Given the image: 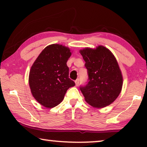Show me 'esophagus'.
Returning a JSON list of instances; mask_svg holds the SVG:
<instances>
[{
	"label": "esophagus",
	"mask_w": 147,
	"mask_h": 147,
	"mask_svg": "<svg viewBox=\"0 0 147 147\" xmlns=\"http://www.w3.org/2000/svg\"><path fill=\"white\" fill-rule=\"evenodd\" d=\"M79 83H80V79H77L75 81V84H76V86H78L79 85Z\"/></svg>",
	"instance_id": "34e87169"
}]
</instances>
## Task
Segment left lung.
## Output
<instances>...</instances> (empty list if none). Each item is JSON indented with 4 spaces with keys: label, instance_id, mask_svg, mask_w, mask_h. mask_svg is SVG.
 Returning <instances> with one entry per match:
<instances>
[{
    "label": "left lung",
    "instance_id": "left-lung-1",
    "mask_svg": "<svg viewBox=\"0 0 147 147\" xmlns=\"http://www.w3.org/2000/svg\"><path fill=\"white\" fill-rule=\"evenodd\" d=\"M85 61L89 82L81 92L88 104L94 108L109 106L119 96L123 77L117 60L111 51L103 45L80 50Z\"/></svg>",
    "mask_w": 147,
    "mask_h": 147
}]
</instances>
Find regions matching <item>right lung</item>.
Here are the masks:
<instances>
[{
    "label": "right lung",
    "mask_w": 147,
    "mask_h": 147,
    "mask_svg": "<svg viewBox=\"0 0 147 147\" xmlns=\"http://www.w3.org/2000/svg\"><path fill=\"white\" fill-rule=\"evenodd\" d=\"M71 55L69 47L51 44L41 52L29 71L32 95L44 107L51 108L63 100L67 90L75 86L69 78L67 61Z\"/></svg>",
    "instance_id": "1"
}]
</instances>
